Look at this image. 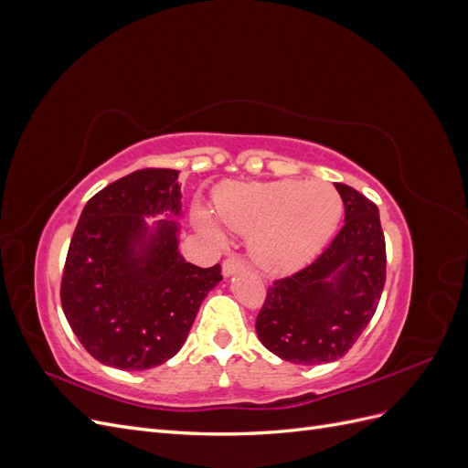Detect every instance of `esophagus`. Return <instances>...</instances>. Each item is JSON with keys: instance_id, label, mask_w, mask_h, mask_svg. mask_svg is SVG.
Instances as JSON below:
<instances>
[{"instance_id": "obj_1", "label": "esophagus", "mask_w": 468, "mask_h": 468, "mask_svg": "<svg viewBox=\"0 0 468 468\" xmlns=\"http://www.w3.org/2000/svg\"><path fill=\"white\" fill-rule=\"evenodd\" d=\"M244 267H246V263H244L242 258L230 256V258H226L224 263H222V273H224V277H230V275H234L236 271H242Z\"/></svg>"}]
</instances>
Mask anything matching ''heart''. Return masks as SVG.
I'll use <instances>...</instances> for the list:
<instances>
[{"instance_id": "obj_1", "label": "heart", "mask_w": 468, "mask_h": 468, "mask_svg": "<svg viewBox=\"0 0 468 468\" xmlns=\"http://www.w3.org/2000/svg\"><path fill=\"white\" fill-rule=\"evenodd\" d=\"M217 215L229 229L251 234L256 261L287 273L313 260L335 232L344 201L332 183L279 179L226 187L217 195ZM203 229L220 238L207 217Z\"/></svg>"}]
</instances>
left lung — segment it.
<instances>
[{
    "label": "left lung",
    "mask_w": 468,
    "mask_h": 468,
    "mask_svg": "<svg viewBox=\"0 0 468 468\" xmlns=\"http://www.w3.org/2000/svg\"><path fill=\"white\" fill-rule=\"evenodd\" d=\"M335 189L346 224L320 256L291 277L273 281L256 320L261 344L277 357L330 363L357 342L387 281V246L378 208L344 183Z\"/></svg>",
    "instance_id": "1"
}]
</instances>
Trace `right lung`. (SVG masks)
<instances>
[{
  "label": "right lung",
  "instance_id": "obj_1",
  "mask_svg": "<svg viewBox=\"0 0 468 468\" xmlns=\"http://www.w3.org/2000/svg\"><path fill=\"white\" fill-rule=\"evenodd\" d=\"M177 169L146 167L109 183L83 207L68 248L60 301L69 328L99 363L144 371L172 359L220 265L197 267L177 250Z\"/></svg>",
  "mask_w": 468,
  "mask_h": 468
}]
</instances>
